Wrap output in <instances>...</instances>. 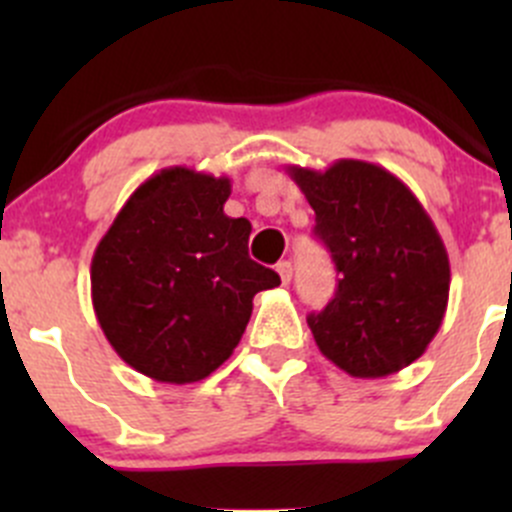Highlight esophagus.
<instances>
[{
	"label": "esophagus",
	"instance_id": "obj_1",
	"mask_svg": "<svg viewBox=\"0 0 512 512\" xmlns=\"http://www.w3.org/2000/svg\"><path fill=\"white\" fill-rule=\"evenodd\" d=\"M277 275H280L282 285H289V282H292V262L282 260L280 265H277Z\"/></svg>",
	"mask_w": 512,
	"mask_h": 512
}]
</instances>
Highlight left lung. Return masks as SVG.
I'll list each match as a JSON object with an SVG mask.
<instances>
[{
    "label": "left lung",
    "mask_w": 512,
    "mask_h": 512,
    "mask_svg": "<svg viewBox=\"0 0 512 512\" xmlns=\"http://www.w3.org/2000/svg\"><path fill=\"white\" fill-rule=\"evenodd\" d=\"M317 215L314 235L337 270V292L307 317L319 352L356 379L401 371L426 352L448 307L451 265L418 198L386 168L337 160L289 165Z\"/></svg>",
    "instance_id": "left-lung-1"
}]
</instances>
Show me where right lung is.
<instances>
[{"label":"right lung","mask_w":512,"mask_h":512,"mask_svg":"<svg viewBox=\"0 0 512 512\" xmlns=\"http://www.w3.org/2000/svg\"><path fill=\"white\" fill-rule=\"evenodd\" d=\"M230 180L185 165L126 200L91 260V299L116 354L160 384L213 374L240 344L252 297L280 275L247 255L252 225L227 218Z\"/></svg>","instance_id":"1"}]
</instances>
